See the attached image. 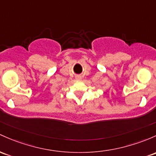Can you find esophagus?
I'll return each instance as SVG.
<instances>
[{
	"label": "esophagus",
	"mask_w": 156,
	"mask_h": 156,
	"mask_svg": "<svg viewBox=\"0 0 156 156\" xmlns=\"http://www.w3.org/2000/svg\"><path fill=\"white\" fill-rule=\"evenodd\" d=\"M78 79H80V77H78Z\"/></svg>",
	"instance_id": "1"
}]
</instances>
